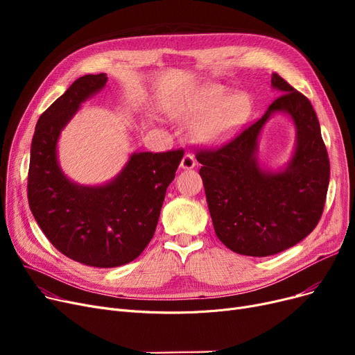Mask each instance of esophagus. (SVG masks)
Here are the masks:
<instances>
[{"instance_id": "obj_1", "label": "esophagus", "mask_w": 355, "mask_h": 355, "mask_svg": "<svg viewBox=\"0 0 355 355\" xmlns=\"http://www.w3.org/2000/svg\"><path fill=\"white\" fill-rule=\"evenodd\" d=\"M181 168H184V170H190V168H194L196 166V158L193 154H184L182 159H181V164H180Z\"/></svg>"}]
</instances>
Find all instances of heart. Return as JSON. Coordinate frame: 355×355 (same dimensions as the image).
<instances>
[{
    "instance_id": "heart-1",
    "label": "heart",
    "mask_w": 355,
    "mask_h": 355,
    "mask_svg": "<svg viewBox=\"0 0 355 355\" xmlns=\"http://www.w3.org/2000/svg\"><path fill=\"white\" fill-rule=\"evenodd\" d=\"M227 95L221 85H211L202 89L193 106L197 118H206L198 128L197 135L204 141H218L229 137L236 128L246 121L250 114L252 102L246 93Z\"/></svg>"
}]
</instances>
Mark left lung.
<instances>
[{
    "label": "left lung",
    "instance_id": "obj_1",
    "mask_svg": "<svg viewBox=\"0 0 355 355\" xmlns=\"http://www.w3.org/2000/svg\"><path fill=\"white\" fill-rule=\"evenodd\" d=\"M272 85L282 95L262 118L220 146L196 151L217 237L230 250L254 257L305 239L322 216L329 184V158L309 99L277 73ZM276 110L293 116L298 142L287 170L272 175L259 170L254 154L259 129Z\"/></svg>",
    "mask_w": 355,
    "mask_h": 355
}]
</instances>
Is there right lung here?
Segmentation results:
<instances>
[{
  "label": "right lung",
  "mask_w": 355,
  "mask_h": 355,
  "mask_svg": "<svg viewBox=\"0 0 355 355\" xmlns=\"http://www.w3.org/2000/svg\"><path fill=\"white\" fill-rule=\"evenodd\" d=\"M105 73L85 74L42 114L31 142L27 196L30 210L50 243L87 266L132 262L151 241L166 187L182 149L139 153L102 187H79L60 171L55 144L79 105L106 83Z\"/></svg>",
  "instance_id": "add662e5"
}]
</instances>
